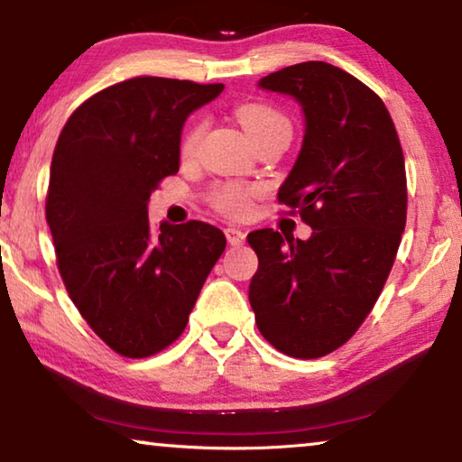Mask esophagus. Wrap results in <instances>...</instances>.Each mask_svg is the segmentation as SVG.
Returning <instances> with one entry per match:
<instances>
[{"instance_id":"esophagus-1","label":"esophagus","mask_w":462,"mask_h":462,"mask_svg":"<svg viewBox=\"0 0 462 462\" xmlns=\"http://www.w3.org/2000/svg\"><path fill=\"white\" fill-rule=\"evenodd\" d=\"M226 238H228V243L232 245V246H240L245 243V238H246V234L243 232V230H238V228H226Z\"/></svg>"}]
</instances>
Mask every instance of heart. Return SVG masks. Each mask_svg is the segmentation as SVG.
<instances>
[{
  "instance_id": "1",
  "label": "heart",
  "mask_w": 462,
  "mask_h": 462,
  "mask_svg": "<svg viewBox=\"0 0 462 462\" xmlns=\"http://www.w3.org/2000/svg\"><path fill=\"white\" fill-rule=\"evenodd\" d=\"M236 120L243 130L249 136L251 141L259 139V136H265L270 133H278V130H288L291 133V124L282 116L278 109H273L265 103H243V106L236 107ZM201 136V128L189 130V134L184 136L182 143V153L190 155L195 151V144ZM213 203L216 208L224 213H230V216H245L249 211V192L240 187H222L216 190L213 195Z\"/></svg>"
}]
</instances>
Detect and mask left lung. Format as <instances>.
Wrapping results in <instances>:
<instances>
[{
	"label": "left lung",
	"instance_id": "obj_1",
	"mask_svg": "<svg viewBox=\"0 0 462 462\" xmlns=\"http://www.w3.org/2000/svg\"><path fill=\"white\" fill-rule=\"evenodd\" d=\"M259 87L291 95L305 116L278 199L313 232L307 240L272 228L246 236L259 257L249 300L267 342L318 359L359 329L388 280L407 224L404 155L383 101L340 68L302 61Z\"/></svg>",
	"mask_w": 462,
	"mask_h": 462
}]
</instances>
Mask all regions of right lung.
<instances>
[{
  "label": "right lung",
  "instance_id": "add662e5",
  "mask_svg": "<svg viewBox=\"0 0 462 462\" xmlns=\"http://www.w3.org/2000/svg\"><path fill=\"white\" fill-rule=\"evenodd\" d=\"M224 85L136 77L107 87L68 118L55 144L45 216L60 275L93 332L130 359L170 346L211 267L224 232L205 222L160 224L147 205L180 168L182 126Z\"/></svg>",
  "mask_w": 462,
  "mask_h": 462
}]
</instances>
